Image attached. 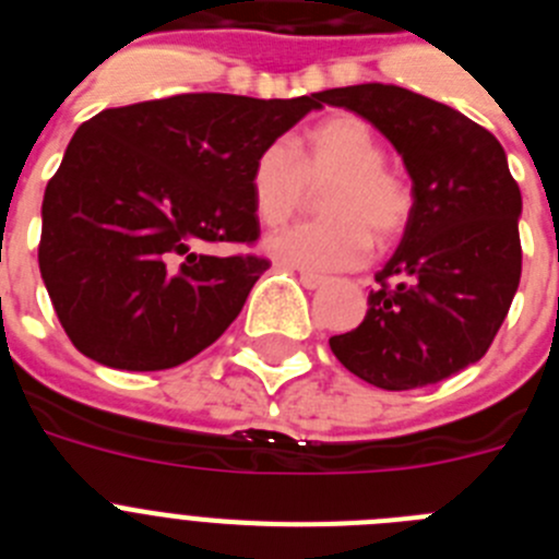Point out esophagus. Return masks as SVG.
<instances>
[{
  "label": "esophagus",
  "mask_w": 559,
  "mask_h": 559,
  "mask_svg": "<svg viewBox=\"0 0 559 559\" xmlns=\"http://www.w3.org/2000/svg\"><path fill=\"white\" fill-rule=\"evenodd\" d=\"M299 283H302L308 290H316V288H322V285H328V276L313 274V271H299Z\"/></svg>",
  "instance_id": "esophagus-1"
}]
</instances>
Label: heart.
Listing matches in <instances>:
<instances>
[{"instance_id": "obj_1", "label": "heart", "mask_w": 559, "mask_h": 559, "mask_svg": "<svg viewBox=\"0 0 559 559\" xmlns=\"http://www.w3.org/2000/svg\"><path fill=\"white\" fill-rule=\"evenodd\" d=\"M372 128L353 114H335L308 131L299 147L274 140L251 165V204L265 226H283L319 190L324 218L271 235L265 251L294 269L330 274L358 269L372 240L394 243L412 218V190L389 170Z\"/></svg>"}]
</instances>
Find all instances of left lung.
Returning <instances> with one entry per match:
<instances>
[{"mask_svg": "<svg viewBox=\"0 0 559 559\" xmlns=\"http://www.w3.org/2000/svg\"><path fill=\"white\" fill-rule=\"evenodd\" d=\"M403 156L414 210L374 274L364 322L330 338L360 380L386 392L431 386L490 349L521 283V190L487 128L392 83L328 88Z\"/></svg>", "mask_w": 559, "mask_h": 559, "instance_id": "obj_1", "label": "left lung"}]
</instances>
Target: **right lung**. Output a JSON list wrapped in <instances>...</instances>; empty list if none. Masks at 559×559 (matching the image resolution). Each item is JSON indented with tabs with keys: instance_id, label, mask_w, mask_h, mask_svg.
I'll list each match as a JSON object with an SVG mask.
<instances>
[{
	"instance_id": "obj_1",
	"label": "right lung",
	"mask_w": 559,
	"mask_h": 559,
	"mask_svg": "<svg viewBox=\"0 0 559 559\" xmlns=\"http://www.w3.org/2000/svg\"><path fill=\"white\" fill-rule=\"evenodd\" d=\"M319 95H173L78 128L44 192L38 269L86 358L156 372L224 335L271 263L204 246L257 243L251 165Z\"/></svg>"
}]
</instances>
